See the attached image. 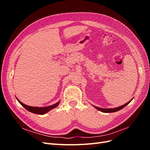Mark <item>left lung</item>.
Returning <instances> with one entry per match:
<instances>
[{
  "label": "left lung",
  "instance_id": "1",
  "mask_svg": "<svg viewBox=\"0 0 150 150\" xmlns=\"http://www.w3.org/2000/svg\"><path fill=\"white\" fill-rule=\"evenodd\" d=\"M132 99H131V100H130L129 101H128L127 103L125 104L124 105L121 106L117 107V108H110V109L108 108V109H104V108H101L96 107V106H94V108H96V110H99V111H101V112H116V111H117L122 110V108H125L126 106L128 105V104L131 102V101H132Z\"/></svg>",
  "mask_w": 150,
  "mask_h": 150
}]
</instances>
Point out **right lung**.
<instances>
[{
  "label": "right lung",
  "instance_id": "1",
  "mask_svg": "<svg viewBox=\"0 0 150 150\" xmlns=\"http://www.w3.org/2000/svg\"><path fill=\"white\" fill-rule=\"evenodd\" d=\"M17 101H19V103L21 104V105L24 108H25L27 110L31 112H33V113H35V114H38V115L46 114V112H49L50 110H52V109L57 107V106L59 105V102H60V101H59L56 104H52V105H51V106H47V107H33V106H30L26 105V104L21 102L17 98Z\"/></svg>",
  "mask_w": 150,
  "mask_h": 150
}]
</instances>
